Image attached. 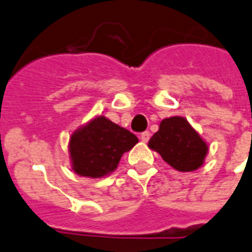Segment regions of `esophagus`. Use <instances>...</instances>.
<instances>
[{
  "instance_id": "34e87169",
  "label": "esophagus",
  "mask_w": 252,
  "mask_h": 252,
  "mask_svg": "<svg viewBox=\"0 0 252 252\" xmlns=\"http://www.w3.org/2000/svg\"><path fill=\"white\" fill-rule=\"evenodd\" d=\"M150 136H151V134H150V132L148 131H144V132H142V134H140V140H142V142H143V143H147L148 140H150Z\"/></svg>"
}]
</instances>
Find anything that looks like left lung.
Segmentation results:
<instances>
[{"mask_svg":"<svg viewBox=\"0 0 252 252\" xmlns=\"http://www.w3.org/2000/svg\"><path fill=\"white\" fill-rule=\"evenodd\" d=\"M148 147L160 154L163 160L180 172H192L205 163L209 146L184 117L164 118Z\"/></svg>","mask_w":252,"mask_h":252,"instance_id":"8db88e82","label":"left lung"}]
</instances>
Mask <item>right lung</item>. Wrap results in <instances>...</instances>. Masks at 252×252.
Masks as SVG:
<instances>
[{
	"label": "right lung",
	"mask_w": 252,
	"mask_h": 252,
	"mask_svg": "<svg viewBox=\"0 0 252 252\" xmlns=\"http://www.w3.org/2000/svg\"><path fill=\"white\" fill-rule=\"evenodd\" d=\"M138 143L132 132L104 116H97L72 132L68 144L72 171L101 179L114 172L125 153Z\"/></svg>",
	"instance_id": "right-lung-1"
}]
</instances>
